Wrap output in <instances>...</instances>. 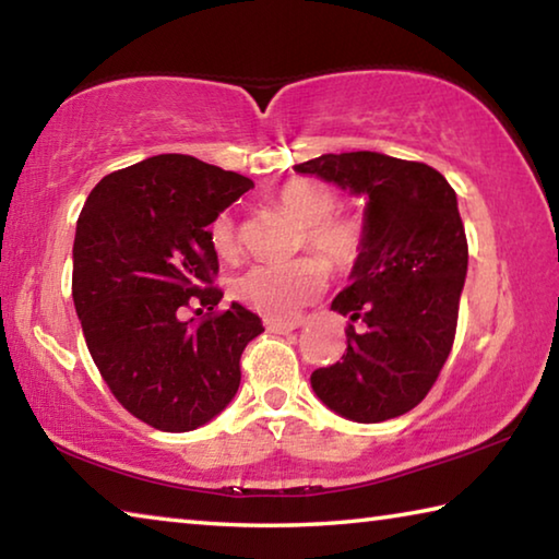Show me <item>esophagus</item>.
<instances>
[{
    "label": "esophagus",
    "mask_w": 559,
    "mask_h": 559,
    "mask_svg": "<svg viewBox=\"0 0 559 559\" xmlns=\"http://www.w3.org/2000/svg\"><path fill=\"white\" fill-rule=\"evenodd\" d=\"M263 325H266L269 333H276V335H286V333H293V330L298 328V323H281V320H263Z\"/></svg>",
    "instance_id": "1"
}]
</instances>
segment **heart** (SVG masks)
Listing matches in <instances>:
<instances>
[{
    "mask_svg": "<svg viewBox=\"0 0 559 559\" xmlns=\"http://www.w3.org/2000/svg\"><path fill=\"white\" fill-rule=\"evenodd\" d=\"M273 204L300 222L298 251L323 258L300 257L288 263H257L236 281L234 293L246 306L271 320L293 318L325 288V266L335 273L353 271L365 257L367 224L359 214L337 210V192L323 179H288ZM212 243L222 257L239 251V226L231 214H219L212 224Z\"/></svg>",
    "mask_w": 559,
    "mask_h": 559,
    "instance_id": "obj_1",
    "label": "heart"
}]
</instances>
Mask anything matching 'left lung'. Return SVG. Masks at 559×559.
<instances>
[{"label":"left lung","mask_w":559,"mask_h":559,"mask_svg":"<svg viewBox=\"0 0 559 559\" xmlns=\"http://www.w3.org/2000/svg\"><path fill=\"white\" fill-rule=\"evenodd\" d=\"M293 169L367 197L365 257L330 306L347 318V349L343 362L310 374V384L345 419H394L429 394L456 337L468 269L456 192L429 165L367 150Z\"/></svg>","instance_id":"obj_1"}]
</instances>
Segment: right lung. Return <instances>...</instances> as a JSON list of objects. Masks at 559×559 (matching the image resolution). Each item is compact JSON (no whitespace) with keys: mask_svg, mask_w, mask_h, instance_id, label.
Returning a JSON list of instances; mask_svg holds the SVG:
<instances>
[{"mask_svg":"<svg viewBox=\"0 0 559 559\" xmlns=\"http://www.w3.org/2000/svg\"><path fill=\"white\" fill-rule=\"evenodd\" d=\"M249 177L192 155H155L93 187L75 224L73 306L98 372L126 409L159 431H192L234 400L261 318L216 310L210 224ZM189 305L211 310L202 321Z\"/></svg>","mask_w":559,"mask_h":559,"instance_id":"1","label":"right lung"}]
</instances>
